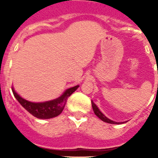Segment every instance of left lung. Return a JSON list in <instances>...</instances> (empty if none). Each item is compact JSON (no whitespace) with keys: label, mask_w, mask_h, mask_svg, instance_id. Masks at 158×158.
<instances>
[{"label":"left lung","mask_w":158,"mask_h":158,"mask_svg":"<svg viewBox=\"0 0 158 158\" xmlns=\"http://www.w3.org/2000/svg\"><path fill=\"white\" fill-rule=\"evenodd\" d=\"M91 102H92L93 110H94L95 114L97 116V117L99 118L100 119H101L103 122H107V123H110V124H120L121 123V122H114V121H112V120H110V119L107 118L106 117V116L104 115L102 112H101V110H100V109L98 108V107H97V105H96L95 103H94L93 101H91Z\"/></svg>","instance_id":"obj_1"}]
</instances>
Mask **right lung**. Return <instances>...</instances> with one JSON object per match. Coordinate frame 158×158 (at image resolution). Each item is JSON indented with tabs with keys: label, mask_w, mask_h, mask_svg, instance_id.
Masks as SVG:
<instances>
[{
	"label": "right lung",
	"mask_w": 158,
	"mask_h": 158,
	"mask_svg": "<svg viewBox=\"0 0 158 158\" xmlns=\"http://www.w3.org/2000/svg\"><path fill=\"white\" fill-rule=\"evenodd\" d=\"M79 86L69 88L66 89L64 94L60 97L55 100L50 101H46L43 103H34L30 102L26 100L23 99L12 88V92L17 101L20 103L22 106L30 113L32 115L37 118L48 119L56 117L62 112L63 109L65 106L67 99L70 97L71 94L77 89Z\"/></svg>",
	"instance_id": "obj_1"
}]
</instances>
